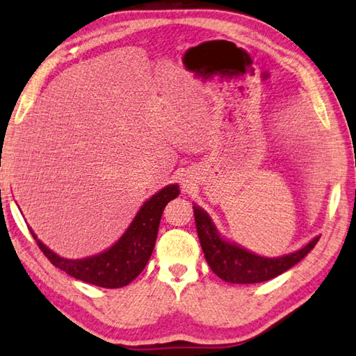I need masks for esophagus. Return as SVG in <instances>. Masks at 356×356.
Returning <instances> with one entry per match:
<instances>
[{"instance_id": "1", "label": "esophagus", "mask_w": 356, "mask_h": 356, "mask_svg": "<svg viewBox=\"0 0 356 356\" xmlns=\"http://www.w3.org/2000/svg\"><path fill=\"white\" fill-rule=\"evenodd\" d=\"M184 188H190V185H188V182H184Z\"/></svg>"}]
</instances>
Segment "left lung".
Listing matches in <instances>:
<instances>
[{
  "label": "left lung",
  "mask_w": 356,
  "mask_h": 356,
  "mask_svg": "<svg viewBox=\"0 0 356 356\" xmlns=\"http://www.w3.org/2000/svg\"><path fill=\"white\" fill-rule=\"evenodd\" d=\"M194 219H196L197 236L202 252L205 254L208 266L220 280L232 284H256L264 282L282 275L309 254L316 245L319 236L313 238L307 245L298 252L280 257H266L248 252L238 243L229 242L219 234L218 228L207 211L194 205Z\"/></svg>",
  "instance_id": "1"
}]
</instances>
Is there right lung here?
Here are the masks:
<instances>
[{
  "label": "right lung",
  "instance_id": "right-lung-1",
  "mask_svg": "<svg viewBox=\"0 0 356 356\" xmlns=\"http://www.w3.org/2000/svg\"><path fill=\"white\" fill-rule=\"evenodd\" d=\"M179 196V185L171 184L156 193L142 205L127 232L113 247L104 252L85 257L66 259L41 242L32 229L31 233L38 247L55 267L66 271L69 276L103 289H120L142 273L156 245L159 224L163 208L170 200Z\"/></svg>",
  "mask_w": 356,
  "mask_h": 356
}]
</instances>
